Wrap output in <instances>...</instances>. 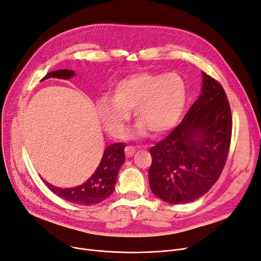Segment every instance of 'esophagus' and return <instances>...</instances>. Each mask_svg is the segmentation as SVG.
<instances>
[{
    "label": "esophagus",
    "instance_id": "esophagus-1",
    "mask_svg": "<svg viewBox=\"0 0 261 261\" xmlns=\"http://www.w3.org/2000/svg\"><path fill=\"white\" fill-rule=\"evenodd\" d=\"M134 152H135V148L132 146H127L126 148H124V153H126V156H128V158L132 156L134 154Z\"/></svg>",
    "mask_w": 261,
    "mask_h": 261
}]
</instances>
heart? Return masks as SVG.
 Here are the masks:
<instances>
[{"instance_id": "1", "label": "heart", "mask_w": 261, "mask_h": 261, "mask_svg": "<svg viewBox=\"0 0 261 261\" xmlns=\"http://www.w3.org/2000/svg\"><path fill=\"white\" fill-rule=\"evenodd\" d=\"M187 85L180 74L141 72L121 79L111 96L100 98L96 109L100 122L113 138L121 135L133 110L137 137L161 135L171 130L185 110Z\"/></svg>"}]
</instances>
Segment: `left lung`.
Segmentation results:
<instances>
[{
  "instance_id": "8db88e82",
  "label": "left lung",
  "mask_w": 261,
  "mask_h": 261,
  "mask_svg": "<svg viewBox=\"0 0 261 261\" xmlns=\"http://www.w3.org/2000/svg\"><path fill=\"white\" fill-rule=\"evenodd\" d=\"M202 90L187 115L150 149L152 193L169 203L193 201L212 188L227 160L231 111L222 85L202 72Z\"/></svg>"
}]
</instances>
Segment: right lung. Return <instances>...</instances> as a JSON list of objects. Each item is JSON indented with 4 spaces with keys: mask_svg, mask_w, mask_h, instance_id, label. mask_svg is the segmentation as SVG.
I'll list each match as a JSON object with an SVG mask.
<instances>
[{
    "mask_svg": "<svg viewBox=\"0 0 261 261\" xmlns=\"http://www.w3.org/2000/svg\"><path fill=\"white\" fill-rule=\"evenodd\" d=\"M73 75V70L60 69L47 73L42 77V80H46L49 77H58L67 80V79H70ZM124 147L126 146L123 143H115L108 146L96 172L82 186L70 189H62L48 184L43 179L42 181L54 194L69 202L82 206H90L99 203L108 198L115 189L118 171L120 166L124 163Z\"/></svg>",
    "mask_w": 261,
    "mask_h": 261,
    "instance_id": "add662e5",
    "label": "right lung"
}]
</instances>
